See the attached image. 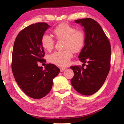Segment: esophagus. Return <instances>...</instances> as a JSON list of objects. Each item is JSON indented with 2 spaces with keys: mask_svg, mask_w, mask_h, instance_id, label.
I'll return each mask as SVG.
<instances>
[{
  "mask_svg": "<svg viewBox=\"0 0 124 124\" xmlns=\"http://www.w3.org/2000/svg\"><path fill=\"white\" fill-rule=\"evenodd\" d=\"M60 69L61 70V71L62 72V71H63L65 69V68H64V67H60Z\"/></svg>",
  "mask_w": 124,
  "mask_h": 124,
  "instance_id": "obj_1",
  "label": "esophagus"
}]
</instances>
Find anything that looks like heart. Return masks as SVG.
I'll return each mask as SVG.
<instances>
[{"mask_svg":"<svg viewBox=\"0 0 124 124\" xmlns=\"http://www.w3.org/2000/svg\"><path fill=\"white\" fill-rule=\"evenodd\" d=\"M54 33L58 39L65 40L63 51H56L50 54L48 60L51 63L61 67L67 66L73 57V51L79 52L82 49L85 41V33L82 30H77L74 27L66 23H61L54 29ZM41 44L46 51L53 48L54 40L48 34H44L41 39Z\"/></svg>","mask_w":124,"mask_h":124,"instance_id":"b5f03b06","label":"heart"}]
</instances>
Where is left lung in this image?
<instances>
[{
  "label": "left lung",
  "instance_id": "1",
  "mask_svg": "<svg viewBox=\"0 0 124 124\" xmlns=\"http://www.w3.org/2000/svg\"><path fill=\"white\" fill-rule=\"evenodd\" d=\"M84 27L85 45L78 58L86 68L72 66L74 72L71 83L75 90L84 95L94 94L103 85L110 68L111 46L101 26L90 18L75 21ZM83 66V65H82Z\"/></svg>",
  "mask_w": 124,
  "mask_h": 124
}]
</instances>
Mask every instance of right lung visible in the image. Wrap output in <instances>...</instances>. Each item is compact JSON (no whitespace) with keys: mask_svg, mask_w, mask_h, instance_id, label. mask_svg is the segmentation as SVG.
<instances>
[{"mask_svg":"<svg viewBox=\"0 0 124 124\" xmlns=\"http://www.w3.org/2000/svg\"><path fill=\"white\" fill-rule=\"evenodd\" d=\"M51 27L46 23H36L26 27L18 34L14 44L12 69L15 79L23 92L32 99L43 98L51 91L53 80L60 70L56 65L47 64L45 69L38 62H45L41 37Z\"/></svg>","mask_w":124,"mask_h":124,"instance_id":"right-lung-1","label":"right lung"}]
</instances>
